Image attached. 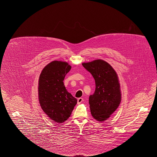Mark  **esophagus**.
Segmentation results:
<instances>
[{
    "mask_svg": "<svg viewBox=\"0 0 157 157\" xmlns=\"http://www.w3.org/2000/svg\"><path fill=\"white\" fill-rule=\"evenodd\" d=\"M83 101V98H79L78 99V104H80Z\"/></svg>",
    "mask_w": 157,
    "mask_h": 157,
    "instance_id": "1",
    "label": "esophagus"
}]
</instances>
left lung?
<instances>
[{
	"label": "left lung",
	"mask_w": 157,
	"mask_h": 157,
	"mask_svg": "<svg viewBox=\"0 0 157 157\" xmlns=\"http://www.w3.org/2000/svg\"><path fill=\"white\" fill-rule=\"evenodd\" d=\"M82 65L95 81V92L89 98L91 115L95 120L103 122L116 111L121 101L118 75L111 65L104 60L84 62Z\"/></svg>",
	"instance_id": "8db88e82"
}]
</instances>
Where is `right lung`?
<instances>
[{
	"label": "right lung",
	"instance_id": "obj_1",
	"mask_svg": "<svg viewBox=\"0 0 157 157\" xmlns=\"http://www.w3.org/2000/svg\"><path fill=\"white\" fill-rule=\"evenodd\" d=\"M71 69L66 62L54 60L42 69L38 81V98L41 108L57 123L69 118L77 99L66 89L63 81Z\"/></svg>",
	"mask_w": 157,
	"mask_h": 157
}]
</instances>
